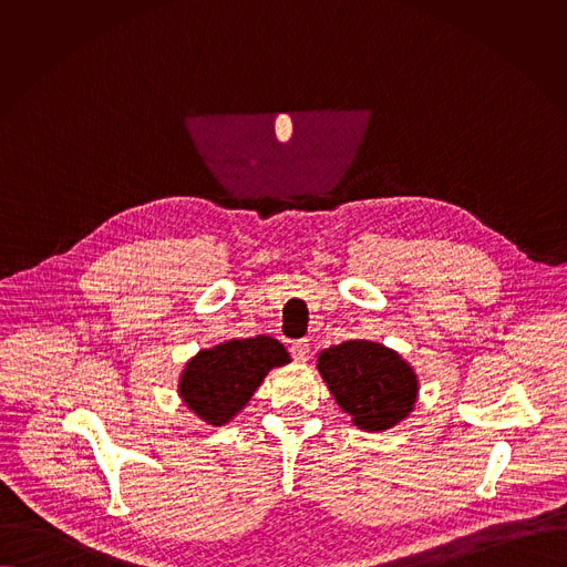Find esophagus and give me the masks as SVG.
<instances>
[{
  "mask_svg": "<svg viewBox=\"0 0 567 567\" xmlns=\"http://www.w3.org/2000/svg\"><path fill=\"white\" fill-rule=\"evenodd\" d=\"M290 353H292V358H295L297 362H306L308 355H310V342H308L306 338L295 340V342L290 344Z\"/></svg>",
  "mask_w": 567,
  "mask_h": 567,
  "instance_id": "obj_1",
  "label": "esophagus"
}]
</instances>
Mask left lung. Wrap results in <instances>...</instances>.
Wrapping results in <instances>:
<instances>
[{
    "label": "left lung",
    "instance_id": "left-lung-1",
    "mask_svg": "<svg viewBox=\"0 0 567 567\" xmlns=\"http://www.w3.org/2000/svg\"><path fill=\"white\" fill-rule=\"evenodd\" d=\"M319 373L338 405L367 432L405 419L416 402V375L393 349L371 340H344L319 353Z\"/></svg>",
    "mask_w": 567,
    "mask_h": 567
}]
</instances>
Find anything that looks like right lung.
<instances>
[{
	"label": "right lung",
	"instance_id": "1",
	"mask_svg": "<svg viewBox=\"0 0 567 567\" xmlns=\"http://www.w3.org/2000/svg\"><path fill=\"white\" fill-rule=\"evenodd\" d=\"M288 362V351L270 336L234 338L192 358L181 375L178 393L203 421L223 425L248 404L272 367Z\"/></svg>",
	"mask_w": 567,
	"mask_h": 567
}]
</instances>
